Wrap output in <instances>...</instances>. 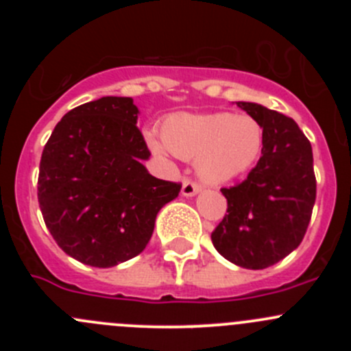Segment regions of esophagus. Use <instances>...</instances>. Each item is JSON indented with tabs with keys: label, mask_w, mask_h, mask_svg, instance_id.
I'll return each instance as SVG.
<instances>
[{
	"label": "esophagus",
	"mask_w": 351,
	"mask_h": 351,
	"mask_svg": "<svg viewBox=\"0 0 351 351\" xmlns=\"http://www.w3.org/2000/svg\"><path fill=\"white\" fill-rule=\"evenodd\" d=\"M202 186L198 185L197 182H192V180H183V185H182V195L185 197H193L200 192Z\"/></svg>",
	"instance_id": "34e87169"
}]
</instances>
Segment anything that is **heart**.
<instances>
[{
    "mask_svg": "<svg viewBox=\"0 0 351 351\" xmlns=\"http://www.w3.org/2000/svg\"><path fill=\"white\" fill-rule=\"evenodd\" d=\"M263 139V127L251 115L180 113L165 122L162 141L149 136V146L159 156L171 151L186 161H197L202 178L224 183L256 165Z\"/></svg>",
    "mask_w": 351,
    "mask_h": 351,
    "instance_id": "heart-1",
    "label": "heart"
}]
</instances>
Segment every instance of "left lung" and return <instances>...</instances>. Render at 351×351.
I'll return each instance as SVG.
<instances>
[{"label":"left lung","instance_id":"8db88e82","mask_svg":"<svg viewBox=\"0 0 351 351\" xmlns=\"http://www.w3.org/2000/svg\"><path fill=\"white\" fill-rule=\"evenodd\" d=\"M238 107L263 127V149L244 182L221 189L228 214L210 238L231 263L263 270L292 253L306 234L316 202L313 147L284 113L250 101Z\"/></svg>","mask_w":351,"mask_h":351}]
</instances>
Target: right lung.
<instances>
[{
    "instance_id": "1",
    "label": "right lung",
    "mask_w": 351,
    "mask_h": 351,
    "mask_svg": "<svg viewBox=\"0 0 351 351\" xmlns=\"http://www.w3.org/2000/svg\"><path fill=\"white\" fill-rule=\"evenodd\" d=\"M132 98L104 97L67 112L42 151L38 205L62 251L97 268L143 253L162 205L182 185L149 175Z\"/></svg>"
}]
</instances>
